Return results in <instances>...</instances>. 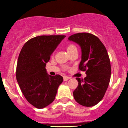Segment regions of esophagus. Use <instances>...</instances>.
I'll return each mask as SVG.
<instances>
[{
    "label": "esophagus",
    "mask_w": 128,
    "mask_h": 128,
    "mask_svg": "<svg viewBox=\"0 0 128 128\" xmlns=\"http://www.w3.org/2000/svg\"><path fill=\"white\" fill-rule=\"evenodd\" d=\"M70 77H68V76H64V81H67L68 80L70 79Z\"/></svg>",
    "instance_id": "obj_1"
}]
</instances>
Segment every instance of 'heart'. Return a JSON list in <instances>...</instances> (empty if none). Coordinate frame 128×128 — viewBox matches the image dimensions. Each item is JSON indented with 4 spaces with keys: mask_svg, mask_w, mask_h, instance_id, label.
Instances as JSON below:
<instances>
[{
    "mask_svg": "<svg viewBox=\"0 0 128 128\" xmlns=\"http://www.w3.org/2000/svg\"><path fill=\"white\" fill-rule=\"evenodd\" d=\"M73 47H75V46H74V45H68V47H67V50H69V49H70V48H73Z\"/></svg>",
    "mask_w": 128,
    "mask_h": 128,
    "instance_id": "1",
    "label": "heart"
}]
</instances>
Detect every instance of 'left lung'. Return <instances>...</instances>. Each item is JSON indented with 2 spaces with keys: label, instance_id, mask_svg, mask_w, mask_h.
Here are the masks:
<instances>
[{
  "label": "left lung",
  "instance_id": "1",
  "mask_svg": "<svg viewBox=\"0 0 128 128\" xmlns=\"http://www.w3.org/2000/svg\"><path fill=\"white\" fill-rule=\"evenodd\" d=\"M68 39L80 46L79 70L86 74L84 79L76 78L78 85L73 97L81 105L93 106L103 99L110 83L111 70L107 50L97 36L89 33H78Z\"/></svg>",
  "mask_w": 128,
  "mask_h": 128
}]
</instances>
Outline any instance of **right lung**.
Here are the masks:
<instances>
[{
	"label": "right lung",
	"mask_w": 128,
	"mask_h": 128,
	"mask_svg": "<svg viewBox=\"0 0 128 128\" xmlns=\"http://www.w3.org/2000/svg\"><path fill=\"white\" fill-rule=\"evenodd\" d=\"M65 35H42L24 44L18 56L16 78L26 100L42 109L55 100L64 81L62 76L49 75L45 68L50 56Z\"/></svg>",
	"instance_id": "obj_1"
}]
</instances>
